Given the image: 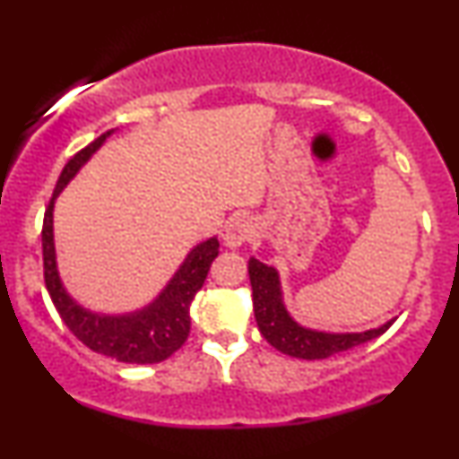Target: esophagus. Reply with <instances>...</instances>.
Wrapping results in <instances>:
<instances>
[{"label":"esophagus","mask_w":459,"mask_h":459,"mask_svg":"<svg viewBox=\"0 0 459 459\" xmlns=\"http://www.w3.org/2000/svg\"><path fill=\"white\" fill-rule=\"evenodd\" d=\"M224 244L229 247H239L246 241H250L255 237V224H252L250 218L246 215H237V218L230 220L229 224L224 226Z\"/></svg>","instance_id":"1"}]
</instances>
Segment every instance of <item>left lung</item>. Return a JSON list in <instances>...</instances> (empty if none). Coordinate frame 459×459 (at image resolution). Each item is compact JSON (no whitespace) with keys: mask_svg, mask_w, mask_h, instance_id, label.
Returning <instances> with one entry per match:
<instances>
[{"mask_svg":"<svg viewBox=\"0 0 459 459\" xmlns=\"http://www.w3.org/2000/svg\"><path fill=\"white\" fill-rule=\"evenodd\" d=\"M247 273L252 284V307H255V319L261 334L267 343L276 347L282 354L304 360H321L339 351H347L351 347L377 339L393 325V321L367 332H345V334H330V332H317L296 324L282 304L281 281L278 272L265 263L250 259L247 261Z\"/></svg>","mask_w":459,"mask_h":459,"instance_id":"obj_1","label":"left lung"}]
</instances>
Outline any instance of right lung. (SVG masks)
I'll list each match as a JSON object with an SVG mask.
<instances>
[{"label":"right lung","mask_w":459,"mask_h":459,"mask_svg":"<svg viewBox=\"0 0 459 459\" xmlns=\"http://www.w3.org/2000/svg\"><path fill=\"white\" fill-rule=\"evenodd\" d=\"M112 134L99 135L86 149L68 160V163L57 178L54 196L43 220V267L45 284L49 291L51 302L66 328L82 341L88 350L97 351L118 362H131V365H152V362L166 360L187 341L189 336V307L192 299L204 284L209 267L220 252V241H203L194 247L178 267V272L168 282V287L160 293L155 302L149 307L135 310L131 315H99L91 313L66 293L62 287L56 267V247H54V204L57 194L77 175L94 151L103 144L105 138Z\"/></svg>","instance_id":"obj_1"}]
</instances>
